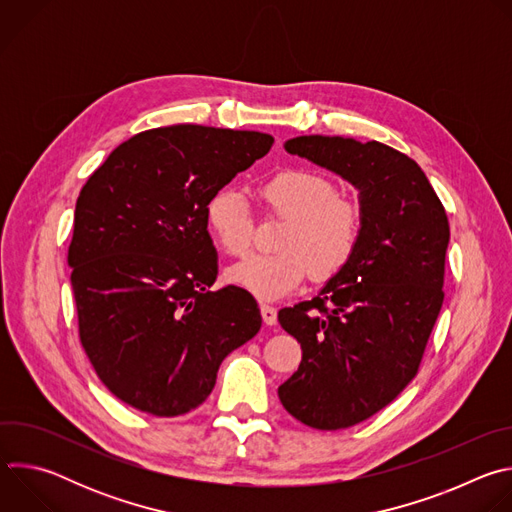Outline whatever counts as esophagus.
Returning <instances> with one entry per match:
<instances>
[{
	"mask_svg": "<svg viewBox=\"0 0 512 512\" xmlns=\"http://www.w3.org/2000/svg\"><path fill=\"white\" fill-rule=\"evenodd\" d=\"M261 316H263V322L267 326H275L277 324V310L271 308V306H261Z\"/></svg>",
	"mask_w": 512,
	"mask_h": 512,
	"instance_id": "34e87169",
	"label": "esophagus"
}]
</instances>
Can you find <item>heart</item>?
Segmentation results:
<instances>
[{"mask_svg":"<svg viewBox=\"0 0 512 512\" xmlns=\"http://www.w3.org/2000/svg\"><path fill=\"white\" fill-rule=\"evenodd\" d=\"M261 198L289 216L277 253L251 255L227 269L233 285L261 300H279L296 291L310 275L330 279L356 255L362 233L360 208L338 198L336 186L310 170L285 168L263 180ZM206 225L216 245L241 257L253 241V221L241 192L218 190L206 204Z\"/></svg>","mask_w":512,"mask_h":512,"instance_id":"1","label":"heart"}]
</instances>
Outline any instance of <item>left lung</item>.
I'll use <instances>...</instances> for the list:
<instances>
[{
  "instance_id": "1",
  "label": "left lung",
  "mask_w": 512,
  "mask_h": 512,
  "mask_svg": "<svg viewBox=\"0 0 512 512\" xmlns=\"http://www.w3.org/2000/svg\"><path fill=\"white\" fill-rule=\"evenodd\" d=\"M283 148L358 190L356 255L316 298L277 314L302 344L298 371L277 389L281 405L314 429H344L417 375L444 304L450 223L423 170L385 143L300 135Z\"/></svg>"
}]
</instances>
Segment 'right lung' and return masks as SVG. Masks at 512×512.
I'll use <instances>...</instances> for the list:
<instances>
[{"instance_id":"add662e5","label":"right lung","mask_w":512,"mask_h":512,"mask_svg":"<svg viewBox=\"0 0 512 512\" xmlns=\"http://www.w3.org/2000/svg\"><path fill=\"white\" fill-rule=\"evenodd\" d=\"M273 137L170 125L123 141L83 186L68 247L81 344L103 385L158 417L196 409L261 314L249 291H210L206 204Z\"/></svg>"}]
</instances>
